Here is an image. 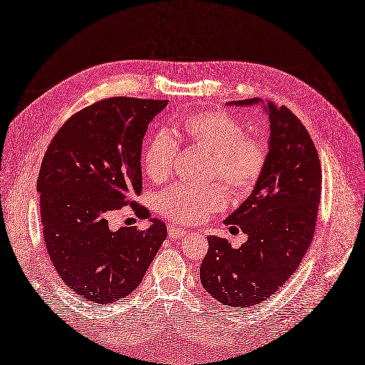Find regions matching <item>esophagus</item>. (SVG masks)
<instances>
[{
    "label": "esophagus",
    "mask_w": 365,
    "mask_h": 365,
    "mask_svg": "<svg viewBox=\"0 0 365 365\" xmlns=\"http://www.w3.org/2000/svg\"><path fill=\"white\" fill-rule=\"evenodd\" d=\"M169 237L172 240H178V238H182L187 235V231L184 228H178V226L175 225H169Z\"/></svg>",
    "instance_id": "34e87169"
}]
</instances>
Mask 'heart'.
Segmentation results:
<instances>
[{
  "label": "heart",
  "mask_w": 365,
  "mask_h": 365,
  "mask_svg": "<svg viewBox=\"0 0 365 365\" xmlns=\"http://www.w3.org/2000/svg\"><path fill=\"white\" fill-rule=\"evenodd\" d=\"M172 133L192 149L211 154L210 180L222 181L234 196H246L259 182L267 161V149L255 137H247L240 120L225 111L187 115ZM178 148L169 135L158 134L142 153V168L154 182H163L173 172ZM226 196L217 184H178L158 199V211L172 222L197 225L223 210Z\"/></svg>",
  "instance_id": "b5f03b06"
}]
</instances>
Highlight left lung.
<instances>
[{
    "label": "left lung",
    "mask_w": 365,
    "mask_h": 365,
    "mask_svg": "<svg viewBox=\"0 0 365 365\" xmlns=\"http://www.w3.org/2000/svg\"><path fill=\"white\" fill-rule=\"evenodd\" d=\"M259 99H242L250 106ZM269 154L254 192L225 219L247 242L238 249L208 237L200 282L223 305L246 308L274 294L300 266L316 231L322 166L309 133L294 113L269 103Z\"/></svg>",
    "instance_id": "obj_1"
}]
</instances>
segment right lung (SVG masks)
Masks as SVG:
<instances>
[{
    "label": "right lung",
    "mask_w": 365,
    "mask_h": 365,
    "mask_svg": "<svg viewBox=\"0 0 365 365\" xmlns=\"http://www.w3.org/2000/svg\"><path fill=\"white\" fill-rule=\"evenodd\" d=\"M168 99L106 98L72 115L53 137L37 178L49 259L86 302L110 304L133 293L166 240V225L110 230L115 211L131 205L139 219L142 142Z\"/></svg>",
    "instance_id": "add662e5"
}]
</instances>
